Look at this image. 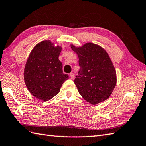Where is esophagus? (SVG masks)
<instances>
[{"label": "esophagus", "mask_w": 146, "mask_h": 146, "mask_svg": "<svg viewBox=\"0 0 146 146\" xmlns=\"http://www.w3.org/2000/svg\"><path fill=\"white\" fill-rule=\"evenodd\" d=\"M70 76L71 78V79H73L74 78V73H70Z\"/></svg>", "instance_id": "1"}]
</instances>
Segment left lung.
<instances>
[{"label": "left lung", "mask_w": 146, "mask_h": 146, "mask_svg": "<svg viewBox=\"0 0 146 146\" xmlns=\"http://www.w3.org/2000/svg\"><path fill=\"white\" fill-rule=\"evenodd\" d=\"M71 48L79 58L80 69L74 83L80 95L96 104L108 99L116 84V73L107 52L92 43Z\"/></svg>", "instance_id": "left-lung-1"}]
</instances>
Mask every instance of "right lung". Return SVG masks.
<instances>
[{"label":"right lung","mask_w":146,"mask_h":146,"mask_svg":"<svg viewBox=\"0 0 146 146\" xmlns=\"http://www.w3.org/2000/svg\"><path fill=\"white\" fill-rule=\"evenodd\" d=\"M62 48L54 47L50 41H43L34 47L27 61L24 80L33 96L44 101L59 93L62 84L69 78L63 72L58 60Z\"/></svg>","instance_id":"add662e5"}]
</instances>
